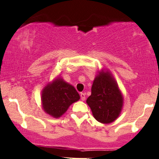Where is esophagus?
I'll use <instances>...</instances> for the list:
<instances>
[{"instance_id": "34e87169", "label": "esophagus", "mask_w": 159, "mask_h": 159, "mask_svg": "<svg viewBox=\"0 0 159 159\" xmlns=\"http://www.w3.org/2000/svg\"><path fill=\"white\" fill-rule=\"evenodd\" d=\"M80 97H81L82 101H84L85 100V94L83 93H80Z\"/></svg>"}]
</instances>
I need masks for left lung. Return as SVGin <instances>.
<instances>
[{
    "mask_svg": "<svg viewBox=\"0 0 159 159\" xmlns=\"http://www.w3.org/2000/svg\"><path fill=\"white\" fill-rule=\"evenodd\" d=\"M94 118L102 123H111L120 115L123 96L109 70L98 71L93 82L91 95L86 100Z\"/></svg>",
    "mask_w": 159,
    "mask_h": 159,
    "instance_id": "obj_1",
    "label": "left lung"
}]
</instances>
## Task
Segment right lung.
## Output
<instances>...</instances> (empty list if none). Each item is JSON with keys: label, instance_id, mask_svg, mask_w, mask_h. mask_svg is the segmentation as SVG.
<instances>
[{"label": "right lung", "instance_id": "obj_1", "mask_svg": "<svg viewBox=\"0 0 159 159\" xmlns=\"http://www.w3.org/2000/svg\"><path fill=\"white\" fill-rule=\"evenodd\" d=\"M80 98L73 85L57 77L49 82L42 90V107L45 113L58 118L66 112L70 105Z\"/></svg>", "mask_w": 159, "mask_h": 159}]
</instances>
